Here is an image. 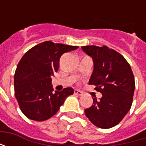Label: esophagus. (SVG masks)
<instances>
[{
    "label": "esophagus",
    "mask_w": 146,
    "mask_h": 146,
    "mask_svg": "<svg viewBox=\"0 0 146 146\" xmlns=\"http://www.w3.org/2000/svg\"><path fill=\"white\" fill-rule=\"evenodd\" d=\"M74 94L76 95H82V92H80V90L75 89V90H74Z\"/></svg>",
    "instance_id": "34e87169"
}]
</instances>
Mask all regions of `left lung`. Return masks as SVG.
<instances>
[{
  "mask_svg": "<svg viewBox=\"0 0 146 146\" xmlns=\"http://www.w3.org/2000/svg\"><path fill=\"white\" fill-rule=\"evenodd\" d=\"M91 56L94 70L89 84L102 95L99 101L84 110L91 122L100 128H111L118 124L131 107L135 92V77L131 68L123 55L106 46H83Z\"/></svg>",
  "mask_w": 146,
  "mask_h": 146,
  "instance_id": "left-lung-1",
  "label": "left lung"
}]
</instances>
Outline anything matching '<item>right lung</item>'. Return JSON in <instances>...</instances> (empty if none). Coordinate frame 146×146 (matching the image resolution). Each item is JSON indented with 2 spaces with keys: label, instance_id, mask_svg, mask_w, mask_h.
I'll return each mask as SVG.
<instances>
[{
  "label": "right lung",
  "instance_id": "obj_1",
  "mask_svg": "<svg viewBox=\"0 0 146 146\" xmlns=\"http://www.w3.org/2000/svg\"><path fill=\"white\" fill-rule=\"evenodd\" d=\"M77 46L44 41L24 54L18 64L14 78L15 95L27 118L44 121L51 118L73 94L72 88L53 92L51 76L57 72L62 54Z\"/></svg>",
  "mask_w": 146,
  "mask_h": 146
}]
</instances>
